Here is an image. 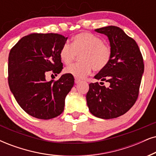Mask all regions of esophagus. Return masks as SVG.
Masks as SVG:
<instances>
[{
    "mask_svg": "<svg viewBox=\"0 0 156 156\" xmlns=\"http://www.w3.org/2000/svg\"><path fill=\"white\" fill-rule=\"evenodd\" d=\"M80 82V79H78V78H75V83H76V84L79 83Z\"/></svg>",
    "mask_w": 156,
    "mask_h": 156,
    "instance_id": "34e87169",
    "label": "esophagus"
}]
</instances>
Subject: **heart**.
Here are the masks:
<instances>
[{"label": "heart", "instance_id": "heart-1", "mask_svg": "<svg viewBox=\"0 0 156 156\" xmlns=\"http://www.w3.org/2000/svg\"><path fill=\"white\" fill-rule=\"evenodd\" d=\"M80 55V63L73 65L65 69V73L82 79L91 73L100 71L107 66L112 58V50L109 45L96 35L88 32H81L72 39L71 45L66 43L61 47L60 58L66 66L75 60Z\"/></svg>", "mask_w": 156, "mask_h": 156}]
</instances>
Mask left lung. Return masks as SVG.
Listing matches in <instances>:
<instances>
[{
	"instance_id": "obj_1",
	"label": "left lung",
	"mask_w": 156,
	"mask_h": 156,
	"mask_svg": "<svg viewBox=\"0 0 156 156\" xmlns=\"http://www.w3.org/2000/svg\"><path fill=\"white\" fill-rule=\"evenodd\" d=\"M95 31L107 36L112 58L94 78L109 83V86H100L98 82L90 83L86 101L93 115L113 119L129 111L137 101L144 72L143 59L135 41L122 29L109 26Z\"/></svg>"
}]
</instances>
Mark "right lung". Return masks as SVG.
I'll return each instance as SVG.
<instances>
[{"label": "right lung", "instance_id": "1", "mask_svg": "<svg viewBox=\"0 0 156 156\" xmlns=\"http://www.w3.org/2000/svg\"><path fill=\"white\" fill-rule=\"evenodd\" d=\"M68 37L58 34H31L16 44L9 56V85L19 106L37 119H50L64 111L65 99L74 85L73 76L47 81L45 74L62 71L61 47Z\"/></svg>", "mask_w": 156, "mask_h": 156}]
</instances>
